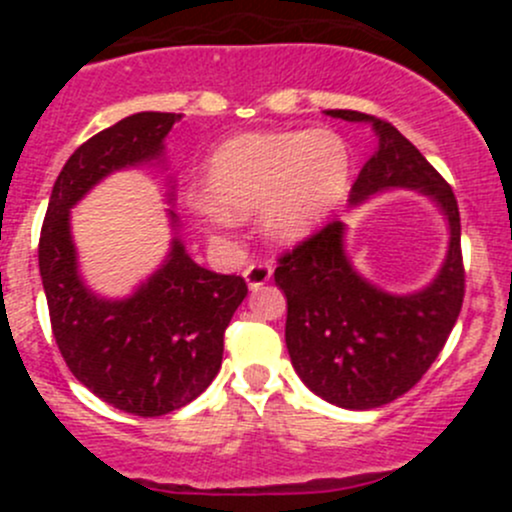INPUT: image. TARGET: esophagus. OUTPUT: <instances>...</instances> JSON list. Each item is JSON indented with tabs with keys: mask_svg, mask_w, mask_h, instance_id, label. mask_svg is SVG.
Masks as SVG:
<instances>
[{
	"mask_svg": "<svg viewBox=\"0 0 512 512\" xmlns=\"http://www.w3.org/2000/svg\"><path fill=\"white\" fill-rule=\"evenodd\" d=\"M242 277H245L247 287H250V289H260L262 285H267V282H270L272 265H270V262H252V265L245 267Z\"/></svg>",
	"mask_w": 512,
	"mask_h": 512,
	"instance_id": "esophagus-1",
	"label": "esophagus"
}]
</instances>
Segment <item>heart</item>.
<instances>
[{
	"instance_id": "obj_1",
	"label": "heart",
	"mask_w": 512,
	"mask_h": 512,
	"mask_svg": "<svg viewBox=\"0 0 512 512\" xmlns=\"http://www.w3.org/2000/svg\"><path fill=\"white\" fill-rule=\"evenodd\" d=\"M349 175L352 156L334 131L242 133L213 153L205 190L227 218L262 213L267 235L297 242L342 203Z\"/></svg>"
}]
</instances>
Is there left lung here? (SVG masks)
Returning a JSON list of instances; mask_svg holds the SVG:
<instances>
[{
  "instance_id": "obj_1",
  "label": "left lung",
  "mask_w": 512,
  "mask_h": 512,
  "mask_svg": "<svg viewBox=\"0 0 512 512\" xmlns=\"http://www.w3.org/2000/svg\"><path fill=\"white\" fill-rule=\"evenodd\" d=\"M327 116L371 123L379 138L349 203L359 205L389 188H411L441 208L451 232L436 280L414 294H391L364 280L344 250L347 227L339 220L280 257L275 282L287 297L285 342L299 379L334 406L379 409L421 381L461 314V215L451 185L391 123L342 108Z\"/></svg>"
}]
</instances>
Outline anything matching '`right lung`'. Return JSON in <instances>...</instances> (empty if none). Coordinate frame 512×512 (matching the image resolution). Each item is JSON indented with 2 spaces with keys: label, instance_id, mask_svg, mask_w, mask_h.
Instances as JSON below:
<instances>
[{
  "label": "right lung",
  "instance_id": "add662e5",
  "mask_svg": "<svg viewBox=\"0 0 512 512\" xmlns=\"http://www.w3.org/2000/svg\"><path fill=\"white\" fill-rule=\"evenodd\" d=\"M175 121L180 113H133L76 148L51 190L39 237L41 285L66 366L98 399L143 418L183 409L208 389L247 285L200 267L175 235L163 265L136 292L98 297L79 275L69 218L106 175L163 158ZM168 215L178 230V215Z\"/></svg>",
  "mask_w": 512,
  "mask_h": 512
}]
</instances>
